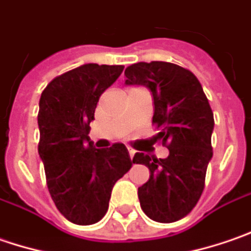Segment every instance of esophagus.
<instances>
[{
	"mask_svg": "<svg viewBox=\"0 0 251 251\" xmlns=\"http://www.w3.org/2000/svg\"><path fill=\"white\" fill-rule=\"evenodd\" d=\"M127 150H129V156H130V158H133V156H135V153H136V151H135L133 149H130V147H129Z\"/></svg>",
	"mask_w": 251,
	"mask_h": 251,
	"instance_id": "esophagus-1",
	"label": "esophagus"
}]
</instances>
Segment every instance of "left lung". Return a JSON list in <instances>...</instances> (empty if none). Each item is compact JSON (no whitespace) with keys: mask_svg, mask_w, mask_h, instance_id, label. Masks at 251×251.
I'll return each instance as SVG.
<instances>
[{"mask_svg":"<svg viewBox=\"0 0 251 251\" xmlns=\"http://www.w3.org/2000/svg\"><path fill=\"white\" fill-rule=\"evenodd\" d=\"M125 75L126 85H143L153 95L154 140L170 151L166 158L135 154L133 163L150 170L149 181L137 190L140 206L150 219L171 224L187 216L201 198L213 154V112L201 82L181 66L140 61Z\"/></svg>","mask_w":251,"mask_h":251,"instance_id":"8db88e82","label":"left lung"}]
</instances>
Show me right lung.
I'll return each mask as SVG.
<instances>
[{
    "label": "right lung",
    "instance_id": "add662e5",
    "mask_svg": "<svg viewBox=\"0 0 251 251\" xmlns=\"http://www.w3.org/2000/svg\"><path fill=\"white\" fill-rule=\"evenodd\" d=\"M122 71L124 66L82 64L53 78L40 95L39 156L56 208L75 225L104 218L115 182L132 167L124 143L98 150L88 136L101 94Z\"/></svg>",
    "mask_w": 251,
    "mask_h": 251
}]
</instances>
